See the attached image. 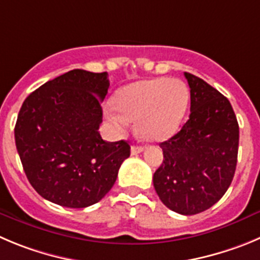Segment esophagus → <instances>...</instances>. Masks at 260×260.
<instances>
[{"label": "esophagus", "instance_id": "esophagus-1", "mask_svg": "<svg viewBox=\"0 0 260 260\" xmlns=\"http://www.w3.org/2000/svg\"><path fill=\"white\" fill-rule=\"evenodd\" d=\"M142 151H144V147L142 146H136V145H133V146L131 147V154L132 155H137Z\"/></svg>", "mask_w": 260, "mask_h": 260}]
</instances>
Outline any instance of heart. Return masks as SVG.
Segmentation results:
<instances>
[{
  "instance_id": "1",
  "label": "heart",
  "mask_w": 260,
  "mask_h": 260,
  "mask_svg": "<svg viewBox=\"0 0 260 260\" xmlns=\"http://www.w3.org/2000/svg\"><path fill=\"white\" fill-rule=\"evenodd\" d=\"M106 118L115 127L136 122L137 135L146 141H166L178 132L190 103L187 86L178 79L138 81L119 89Z\"/></svg>"
}]
</instances>
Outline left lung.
I'll return each instance as SVG.
<instances>
[{"mask_svg":"<svg viewBox=\"0 0 260 260\" xmlns=\"http://www.w3.org/2000/svg\"><path fill=\"white\" fill-rule=\"evenodd\" d=\"M185 77L190 118L160 144L164 160L152 181L167 208L192 215L209 209L229 190L237 164L239 123L227 97L196 75Z\"/></svg>","mask_w":260,"mask_h":260,"instance_id":"8db88e82","label":"left lung"}]
</instances>
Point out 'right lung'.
<instances>
[{
    "instance_id": "1",
    "label": "right lung",
    "mask_w": 260,
    "mask_h": 260,
    "mask_svg": "<svg viewBox=\"0 0 260 260\" xmlns=\"http://www.w3.org/2000/svg\"><path fill=\"white\" fill-rule=\"evenodd\" d=\"M108 73L74 69L31 92L15 124V144L29 183L67 208L99 203L131 155L127 141L106 142L99 128Z\"/></svg>"
}]
</instances>
